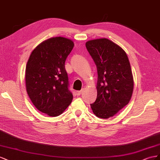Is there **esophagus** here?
I'll list each match as a JSON object with an SVG mask.
<instances>
[{
    "label": "esophagus",
    "instance_id": "esophagus-1",
    "mask_svg": "<svg viewBox=\"0 0 160 160\" xmlns=\"http://www.w3.org/2000/svg\"><path fill=\"white\" fill-rule=\"evenodd\" d=\"M84 91V90L82 89V90H80V91H77V92H76V95L77 96H80L82 93V92Z\"/></svg>",
    "mask_w": 160,
    "mask_h": 160
}]
</instances>
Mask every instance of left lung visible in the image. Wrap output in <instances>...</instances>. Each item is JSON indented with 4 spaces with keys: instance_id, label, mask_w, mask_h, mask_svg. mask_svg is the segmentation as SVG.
<instances>
[{
    "instance_id": "left-lung-1",
    "label": "left lung",
    "mask_w": 160,
    "mask_h": 160,
    "mask_svg": "<svg viewBox=\"0 0 160 160\" xmlns=\"http://www.w3.org/2000/svg\"><path fill=\"white\" fill-rule=\"evenodd\" d=\"M86 47L97 68V97L90 104L94 115L113 117L128 104L133 91V77L126 52L107 38L88 41Z\"/></svg>"
}]
</instances>
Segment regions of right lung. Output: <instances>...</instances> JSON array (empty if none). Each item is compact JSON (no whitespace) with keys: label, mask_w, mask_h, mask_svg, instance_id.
Returning <instances> with one entry per match:
<instances>
[{"label":"right lung","mask_w":160,"mask_h":160,"mask_svg":"<svg viewBox=\"0 0 160 160\" xmlns=\"http://www.w3.org/2000/svg\"><path fill=\"white\" fill-rule=\"evenodd\" d=\"M74 43L63 37L48 39L32 51L25 69V85L33 105L50 117L60 115L72 101L65 62Z\"/></svg>","instance_id":"add662e5"}]
</instances>
